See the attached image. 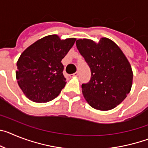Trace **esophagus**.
Listing matches in <instances>:
<instances>
[{
	"label": "esophagus",
	"instance_id": "34e87169",
	"mask_svg": "<svg viewBox=\"0 0 148 148\" xmlns=\"http://www.w3.org/2000/svg\"><path fill=\"white\" fill-rule=\"evenodd\" d=\"M78 74H79V73H78V72H76V73H73V74H72V76H78Z\"/></svg>",
	"mask_w": 148,
	"mask_h": 148
}]
</instances>
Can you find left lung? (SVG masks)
<instances>
[{
  "label": "left lung",
  "instance_id": "8db88e82",
  "mask_svg": "<svg viewBox=\"0 0 148 148\" xmlns=\"http://www.w3.org/2000/svg\"><path fill=\"white\" fill-rule=\"evenodd\" d=\"M76 47L91 70V78L82 85L84 97L92 108L110 110L121 104L133 84V70L119 46L108 38L99 43L78 39Z\"/></svg>",
  "mask_w": 148,
  "mask_h": 148
}]
</instances>
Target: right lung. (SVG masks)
Instances as JSON below:
<instances>
[{"mask_svg":"<svg viewBox=\"0 0 148 148\" xmlns=\"http://www.w3.org/2000/svg\"><path fill=\"white\" fill-rule=\"evenodd\" d=\"M76 39L61 40L57 35L39 39L21 53L17 61L16 78L23 94L34 102L53 100L65 87L61 60Z\"/></svg>","mask_w":148,"mask_h":148,"instance_id":"right-lung-1","label":"right lung"}]
</instances>
